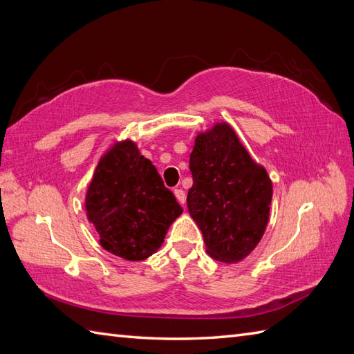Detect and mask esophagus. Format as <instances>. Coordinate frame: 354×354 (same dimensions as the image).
Instances as JSON below:
<instances>
[{
	"instance_id": "1",
	"label": "esophagus",
	"mask_w": 354,
	"mask_h": 354,
	"mask_svg": "<svg viewBox=\"0 0 354 354\" xmlns=\"http://www.w3.org/2000/svg\"><path fill=\"white\" fill-rule=\"evenodd\" d=\"M174 193H175V196H176V201H178L180 205H184V203H185V193H184V190H180V188H176V190H175Z\"/></svg>"
}]
</instances>
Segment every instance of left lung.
Returning a JSON list of instances; mask_svg holds the SVG:
<instances>
[{"instance_id":"8db88e82","label":"left lung","mask_w":354,"mask_h":354,"mask_svg":"<svg viewBox=\"0 0 354 354\" xmlns=\"http://www.w3.org/2000/svg\"><path fill=\"white\" fill-rule=\"evenodd\" d=\"M193 187L187 207L199 226L207 253L225 264L248 258L270 218L273 184L227 122L194 138L190 153Z\"/></svg>"}]
</instances>
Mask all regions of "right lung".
<instances>
[{"instance_id":"1","label":"right lung","mask_w":354,"mask_h":354,"mask_svg":"<svg viewBox=\"0 0 354 354\" xmlns=\"http://www.w3.org/2000/svg\"><path fill=\"white\" fill-rule=\"evenodd\" d=\"M84 207L102 248L127 261H143L157 252L183 214L151 160L129 138L114 142L101 157Z\"/></svg>"}]
</instances>
